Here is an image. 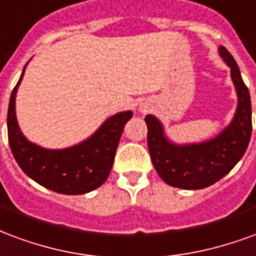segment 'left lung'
Here are the masks:
<instances>
[{"mask_svg": "<svg viewBox=\"0 0 256 256\" xmlns=\"http://www.w3.org/2000/svg\"><path fill=\"white\" fill-rule=\"evenodd\" d=\"M220 54L230 66V76L238 91V110L233 121L212 140L177 146L164 135V128L154 116H146L147 146L151 161L164 182L182 190L210 187L232 170L247 150L252 130L251 100L236 61L224 46Z\"/></svg>", "mask_w": 256, "mask_h": 256, "instance_id": "8db88e82", "label": "left lung"}]
</instances>
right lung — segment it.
Returning <instances> with one entry per match:
<instances>
[{
    "instance_id": "1",
    "label": "right lung",
    "mask_w": 256,
    "mask_h": 256,
    "mask_svg": "<svg viewBox=\"0 0 256 256\" xmlns=\"http://www.w3.org/2000/svg\"><path fill=\"white\" fill-rule=\"evenodd\" d=\"M26 66L13 88L8 108V140L18 166L34 182L58 194L82 195L100 187L109 177L121 134L132 112L112 116L94 135L78 146L64 150L42 148L24 138L16 120V92Z\"/></svg>"
}]
</instances>
